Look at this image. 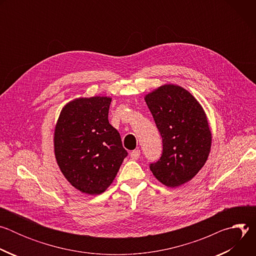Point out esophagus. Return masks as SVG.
Segmentation results:
<instances>
[{"label":"esophagus","mask_w":256,"mask_h":256,"mask_svg":"<svg viewBox=\"0 0 256 256\" xmlns=\"http://www.w3.org/2000/svg\"><path fill=\"white\" fill-rule=\"evenodd\" d=\"M140 150H134L130 152V158L132 160H138L140 158Z\"/></svg>","instance_id":"34e87169"}]
</instances>
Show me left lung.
<instances>
[{"mask_svg":"<svg viewBox=\"0 0 256 256\" xmlns=\"http://www.w3.org/2000/svg\"><path fill=\"white\" fill-rule=\"evenodd\" d=\"M160 132L163 152L150 164L153 175L168 188L192 180L208 160L212 134L198 101L184 88L163 85L144 97Z\"/></svg>","mask_w":256,"mask_h":256,"instance_id":"8db88e82","label":"left lung"}]
</instances>
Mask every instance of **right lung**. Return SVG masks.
<instances>
[{"mask_svg":"<svg viewBox=\"0 0 256 256\" xmlns=\"http://www.w3.org/2000/svg\"><path fill=\"white\" fill-rule=\"evenodd\" d=\"M110 102L104 96L77 98L62 107L56 126L58 165L83 194L104 192L128 156L120 132L108 122Z\"/></svg>","mask_w":256,"mask_h":256,"instance_id":"right-lung-1","label":"right lung"}]
</instances>
